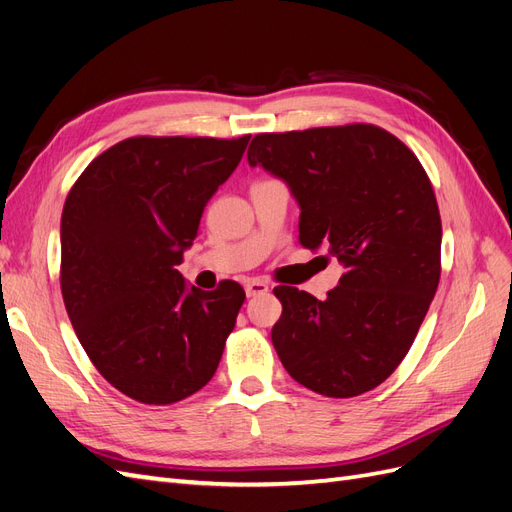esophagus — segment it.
Returning <instances> with one entry per match:
<instances>
[{"label":"esophagus","mask_w":512,"mask_h":512,"mask_svg":"<svg viewBox=\"0 0 512 512\" xmlns=\"http://www.w3.org/2000/svg\"><path fill=\"white\" fill-rule=\"evenodd\" d=\"M265 292H269V284L258 280V277L245 282V294H247V297H256V294H265Z\"/></svg>","instance_id":"esophagus-1"}]
</instances>
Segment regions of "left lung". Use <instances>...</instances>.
Masks as SVG:
<instances>
[{
	"mask_svg": "<svg viewBox=\"0 0 512 512\" xmlns=\"http://www.w3.org/2000/svg\"><path fill=\"white\" fill-rule=\"evenodd\" d=\"M247 162L297 198L301 245L346 269L324 301L294 286L273 290L282 365L327 397L376 389L404 361L440 282L442 222L425 168L371 123L256 134Z\"/></svg>",
	"mask_w": 512,
	"mask_h": 512,
	"instance_id": "left-lung-1",
	"label": "left lung"
}]
</instances>
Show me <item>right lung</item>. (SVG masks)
I'll return each instance as SVG.
<instances>
[{
    "label": "right lung",
    "mask_w": 512,
    "mask_h": 512,
    "mask_svg": "<svg viewBox=\"0 0 512 512\" xmlns=\"http://www.w3.org/2000/svg\"><path fill=\"white\" fill-rule=\"evenodd\" d=\"M250 136H134L91 162L61 213V294L91 363L141 404H175L213 378L245 301L179 273L209 198Z\"/></svg>",
    "instance_id": "right-lung-1"
}]
</instances>
